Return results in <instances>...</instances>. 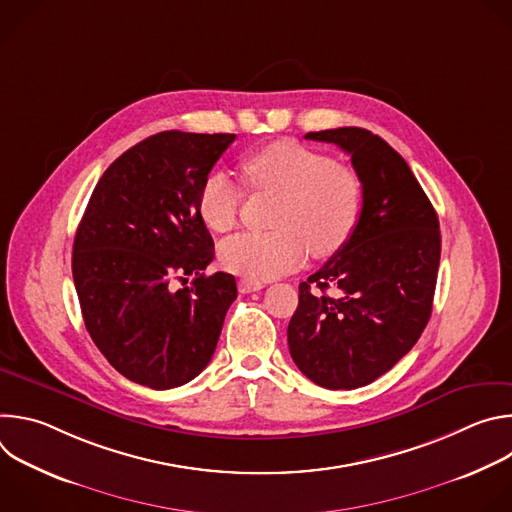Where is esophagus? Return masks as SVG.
I'll return each instance as SVG.
<instances>
[{"mask_svg":"<svg viewBox=\"0 0 512 512\" xmlns=\"http://www.w3.org/2000/svg\"><path fill=\"white\" fill-rule=\"evenodd\" d=\"M259 289H263L261 281H253V279H241L239 281L241 294H251V291H259Z\"/></svg>","mask_w":512,"mask_h":512,"instance_id":"obj_1","label":"esophagus"}]
</instances>
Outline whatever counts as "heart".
<instances>
[{"mask_svg":"<svg viewBox=\"0 0 512 512\" xmlns=\"http://www.w3.org/2000/svg\"><path fill=\"white\" fill-rule=\"evenodd\" d=\"M243 174L253 190L281 194L267 233H239L221 245L223 265L253 281L296 269L308 249L316 257L336 253L352 235L362 206L356 172L296 141H273L251 152ZM243 204V190L225 172H212L198 190V214L214 233H229Z\"/></svg>","mask_w":512,"mask_h":512,"instance_id":"1","label":"heart"}]
</instances>
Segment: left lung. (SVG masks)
<instances>
[{
	"mask_svg": "<svg viewBox=\"0 0 512 512\" xmlns=\"http://www.w3.org/2000/svg\"><path fill=\"white\" fill-rule=\"evenodd\" d=\"M306 137L350 156L362 208L350 239L300 283L287 326L289 354L316 385L358 389L393 369L427 326L440 223L411 168L383 137L360 127Z\"/></svg>",
	"mask_w": 512,
	"mask_h": 512,
	"instance_id": "1",
	"label": "left lung"
}]
</instances>
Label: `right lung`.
Here are the masks:
<instances>
[{
	"mask_svg": "<svg viewBox=\"0 0 512 512\" xmlns=\"http://www.w3.org/2000/svg\"><path fill=\"white\" fill-rule=\"evenodd\" d=\"M235 137L156 133L119 156L91 194L72 279L93 342L133 383L164 391L200 375L237 300L231 273L204 275L214 243L196 206ZM188 276L193 285L178 290Z\"/></svg>",
	"mask_w": 512,
	"mask_h": 512,
	"instance_id": "right-lung-1",
	"label": "right lung"
}]
</instances>
